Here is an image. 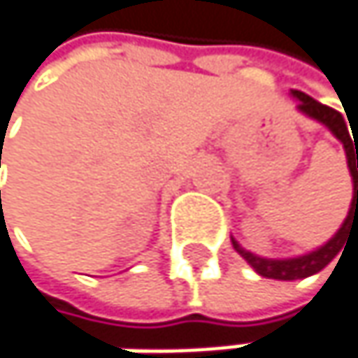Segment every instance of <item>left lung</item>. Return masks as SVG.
I'll list each match as a JSON object with an SVG mask.
<instances>
[{
	"instance_id": "obj_1",
	"label": "left lung",
	"mask_w": 358,
	"mask_h": 358,
	"mask_svg": "<svg viewBox=\"0 0 358 358\" xmlns=\"http://www.w3.org/2000/svg\"><path fill=\"white\" fill-rule=\"evenodd\" d=\"M292 97L299 101V106H296L299 111H303L305 115L322 122L323 126H327L331 130V134L344 145L346 159H348V170H350V176H352V203H350V211H348L342 228L323 247H320L317 250H311L307 255H301V257H292V259H265V257H257L255 252L243 249L232 238L234 250L249 263L259 275L271 278V280H303V278H309V275L322 271L323 267L342 250L344 241H346V234H348V228L350 230L357 228L358 230V145L357 141H352L357 136L352 134V138H350L346 120H344V115L340 111L323 106V103L315 101L313 97H309V95H305L301 91H292Z\"/></svg>"
}]
</instances>
